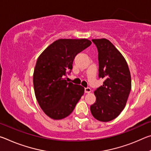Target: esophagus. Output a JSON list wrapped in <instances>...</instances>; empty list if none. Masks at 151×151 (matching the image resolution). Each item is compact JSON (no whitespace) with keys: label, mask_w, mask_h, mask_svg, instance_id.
I'll return each mask as SVG.
<instances>
[{"label":"esophagus","mask_w":151,"mask_h":151,"mask_svg":"<svg viewBox=\"0 0 151 151\" xmlns=\"http://www.w3.org/2000/svg\"><path fill=\"white\" fill-rule=\"evenodd\" d=\"M85 93H90L91 92V88H89V87L85 88Z\"/></svg>","instance_id":"obj_1"}]
</instances>
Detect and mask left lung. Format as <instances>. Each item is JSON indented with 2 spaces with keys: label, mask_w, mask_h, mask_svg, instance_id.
Segmentation results:
<instances>
[{
  "label": "left lung",
  "mask_w": 151,
  "mask_h": 151,
  "mask_svg": "<svg viewBox=\"0 0 151 151\" xmlns=\"http://www.w3.org/2000/svg\"><path fill=\"white\" fill-rule=\"evenodd\" d=\"M99 52V78L103 85L94 92L96 102L91 112L96 120L109 122L116 118L127 104L131 89L127 63L118 49L106 39H93Z\"/></svg>",
  "instance_id": "obj_1"
}]
</instances>
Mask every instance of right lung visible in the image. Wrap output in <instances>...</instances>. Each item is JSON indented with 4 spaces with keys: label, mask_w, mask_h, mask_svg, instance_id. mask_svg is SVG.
I'll list each match as a JSON object with an SVG mask.
<instances>
[{
    "label": "right lung",
    "mask_w": 151,
    "mask_h": 151,
    "mask_svg": "<svg viewBox=\"0 0 151 151\" xmlns=\"http://www.w3.org/2000/svg\"><path fill=\"white\" fill-rule=\"evenodd\" d=\"M86 39H60L50 45L39 57L33 74L36 99L48 116L60 120L73 111L83 95L81 85L67 83L64 76L70 73L78 53L91 45Z\"/></svg>",
    "instance_id": "obj_1"
}]
</instances>
